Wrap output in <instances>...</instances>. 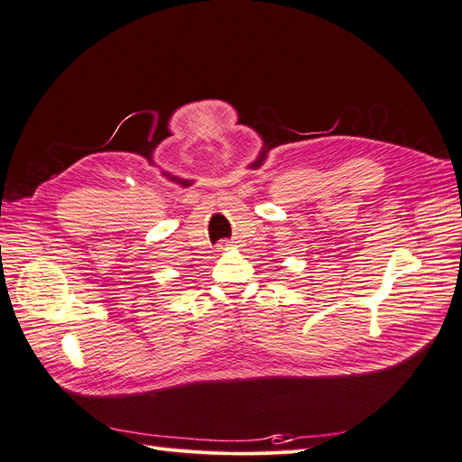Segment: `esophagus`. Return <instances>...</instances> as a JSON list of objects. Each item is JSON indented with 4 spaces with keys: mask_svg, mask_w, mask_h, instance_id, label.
<instances>
[{
    "mask_svg": "<svg viewBox=\"0 0 462 462\" xmlns=\"http://www.w3.org/2000/svg\"><path fill=\"white\" fill-rule=\"evenodd\" d=\"M231 248H233V245H229V243L223 241V243H219V245H217V253H226V250H231Z\"/></svg>",
    "mask_w": 462,
    "mask_h": 462,
    "instance_id": "1",
    "label": "esophagus"
}]
</instances>
